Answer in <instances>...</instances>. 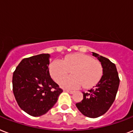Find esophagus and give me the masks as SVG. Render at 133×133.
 I'll list each match as a JSON object with an SVG mask.
<instances>
[{
  "mask_svg": "<svg viewBox=\"0 0 133 133\" xmlns=\"http://www.w3.org/2000/svg\"><path fill=\"white\" fill-rule=\"evenodd\" d=\"M64 91H66V92H68V93H69L70 94H72L74 93V91H71V90H68V89H65Z\"/></svg>",
  "mask_w": 133,
  "mask_h": 133,
  "instance_id": "esophagus-1",
  "label": "esophagus"
}]
</instances>
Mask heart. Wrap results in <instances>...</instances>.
Segmentation results:
<instances>
[{
  "label": "heart",
  "instance_id": "obj_1",
  "mask_svg": "<svg viewBox=\"0 0 133 133\" xmlns=\"http://www.w3.org/2000/svg\"><path fill=\"white\" fill-rule=\"evenodd\" d=\"M71 71L72 76L62 78L59 85L66 89H78L83 85L89 89L97 84L103 75L101 64L96 59L83 53H73L63 60L55 59L49 65V73L57 82Z\"/></svg>",
  "mask_w": 133,
  "mask_h": 133
}]
</instances>
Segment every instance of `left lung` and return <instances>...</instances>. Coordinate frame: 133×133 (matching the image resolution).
<instances>
[{"instance_id":"obj_1","label":"left lung","mask_w":133,"mask_h":133,"mask_svg":"<svg viewBox=\"0 0 133 133\" xmlns=\"http://www.w3.org/2000/svg\"><path fill=\"white\" fill-rule=\"evenodd\" d=\"M103 67V76L93 89L83 94V100L76 104L83 115L89 118H97L108 110L115 101L119 89V78L115 64L106 58L92 52Z\"/></svg>"}]
</instances>
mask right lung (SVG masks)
Listing matches in <instances>:
<instances>
[{
    "mask_svg": "<svg viewBox=\"0 0 133 133\" xmlns=\"http://www.w3.org/2000/svg\"><path fill=\"white\" fill-rule=\"evenodd\" d=\"M50 55L43 53L24 58L12 77L13 93L21 108L32 117L45 115L62 92L50 78Z\"/></svg>",
    "mask_w": 133,
    "mask_h": 133,
    "instance_id": "obj_1",
    "label": "right lung"
}]
</instances>
